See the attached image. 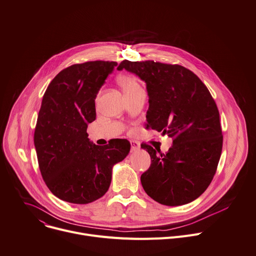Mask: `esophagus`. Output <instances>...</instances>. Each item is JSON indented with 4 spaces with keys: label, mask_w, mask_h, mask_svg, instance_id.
<instances>
[{
    "label": "esophagus",
    "mask_w": 256,
    "mask_h": 256,
    "mask_svg": "<svg viewBox=\"0 0 256 256\" xmlns=\"http://www.w3.org/2000/svg\"><path fill=\"white\" fill-rule=\"evenodd\" d=\"M130 149L132 151H136L140 149V143L136 141H130Z\"/></svg>",
    "instance_id": "1"
}]
</instances>
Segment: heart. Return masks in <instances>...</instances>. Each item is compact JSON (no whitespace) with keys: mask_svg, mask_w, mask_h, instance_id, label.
Returning a JSON list of instances; mask_svg holds the SVG:
<instances>
[{"mask_svg":"<svg viewBox=\"0 0 256 256\" xmlns=\"http://www.w3.org/2000/svg\"><path fill=\"white\" fill-rule=\"evenodd\" d=\"M118 82L122 88L124 95L130 94V92H134L136 90L141 88V86L138 84V80L130 74H120L118 78Z\"/></svg>","mask_w":256,"mask_h":256,"instance_id":"obj_1","label":"heart"}]
</instances>
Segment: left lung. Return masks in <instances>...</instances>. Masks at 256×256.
Returning <instances> with one entry per match:
<instances>
[{
  "label": "left lung",
  "mask_w": 256,
  "mask_h": 256,
  "mask_svg": "<svg viewBox=\"0 0 256 256\" xmlns=\"http://www.w3.org/2000/svg\"><path fill=\"white\" fill-rule=\"evenodd\" d=\"M124 68L147 84V130L168 134L174 143L166 154L141 145L151 157L150 168L141 176L145 192L168 206L192 202L210 184L222 154L216 101L201 80L182 65L124 60L118 69Z\"/></svg>",
  "instance_id": "obj_1"
}]
</instances>
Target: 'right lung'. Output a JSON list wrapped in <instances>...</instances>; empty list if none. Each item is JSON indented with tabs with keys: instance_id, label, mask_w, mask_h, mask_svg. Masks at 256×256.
<instances>
[{
	"instance_id": "obj_1",
	"label": "right lung",
	"mask_w": 256,
	"mask_h": 256,
	"mask_svg": "<svg viewBox=\"0 0 256 256\" xmlns=\"http://www.w3.org/2000/svg\"><path fill=\"white\" fill-rule=\"evenodd\" d=\"M116 65L101 60L74 64L44 94L34 142L44 182L63 201L86 204L101 198L109 189L112 166L130 152L126 138L98 146L86 132L96 120V96Z\"/></svg>"
}]
</instances>
